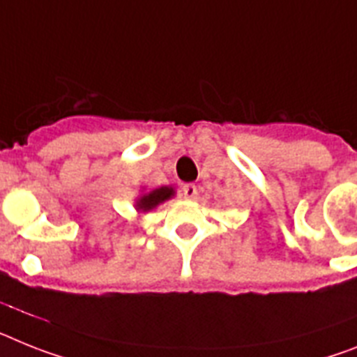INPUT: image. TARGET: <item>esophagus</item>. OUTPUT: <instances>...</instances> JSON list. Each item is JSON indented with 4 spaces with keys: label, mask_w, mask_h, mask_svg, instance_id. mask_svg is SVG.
I'll return each mask as SVG.
<instances>
[{
    "label": "esophagus",
    "mask_w": 357,
    "mask_h": 357,
    "mask_svg": "<svg viewBox=\"0 0 357 357\" xmlns=\"http://www.w3.org/2000/svg\"><path fill=\"white\" fill-rule=\"evenodd\" d=\"M183 196L187 197V199H194V197L197 196V187L192 183H187L183 185Z\"/></svg>",
    "instance_id": "1"
}]
</instances>
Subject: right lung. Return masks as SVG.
Masks as SVG:
<instances>
[{
    "instance_id": "add662e5",
    "label": "right lung",
    "mask_w": 357,
    "mask_h": 357,
    "mask_svg": "<svg viewBox=\"0 0 357 357\" xmlns=\"http://www.w3.org/2000/svg\"><path fill=\"white\" fill-rule=\"evenodd\" d=\"M172 194H174V190L170 187L155 188V190H152V192H149V194H145V196L139 197V202H137V208H142V211H151V208H154L155 205H160V203H163L165 199H169Z\"/></svg>"
}]
</instances>
